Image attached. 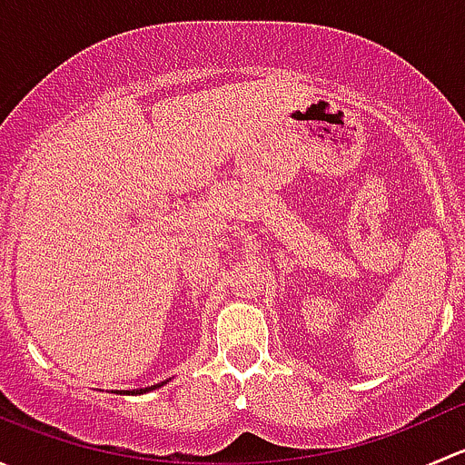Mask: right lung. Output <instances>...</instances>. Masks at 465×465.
Segmentation results:
<instances>
[{
	"label": "right lung",
	"mask_w": 465,
	"mask_h": 465,
	"mask_svg": "<svg viewBox=\"0 0 465 465\" xmlns=\"http://www.w3.org/2000/svg\"><path fill=\"white\" fill-rule=\"evenodd\" d=\"M157 387H162V384H153V387H145V389H133V391H124V393H145V391H150V389H157ZM116 393H121V391H116Z\"/></svg>",
	"instance_id": "obj_1"
}]
</instances>
